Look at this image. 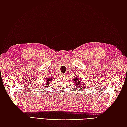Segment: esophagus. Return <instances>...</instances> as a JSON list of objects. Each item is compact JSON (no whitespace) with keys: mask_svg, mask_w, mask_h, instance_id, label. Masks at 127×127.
Returning <instances> with one entry per match:
<instances>
[{"mask_svg":"<svg viewBox=\"0 0 127 127\" xmlns=\"http://www.w3.org/2000/svg\"><path fill=\"white\" fill-rule=\"evenodd\" d=\"M66 74H61V76H60V77L61 78H65L66 77Z\"/></svg>","mask_w":127,"mask_h":127,"instance_id":"34e87169","label":"esophagus"}]
</instances>
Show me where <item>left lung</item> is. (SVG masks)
<instances>
[{"label":"left lung","instance_id":"left-lung-1","mask_svg":"<svg viewBox=\"0 0 127 127\" xmlns=\"http://www.w3.org/2000/svg\"><path fill=\"white\" fill-rule=\"evenodd\" d=\"M73 80H74V82L75 83V84H76V86H77V88H78V89H79V88L83 89V88H82V87L84 88H85V87H85V86H84L85 85V84H84H84L81 82V81H80V79H79V78H77V77L74 78V79H73Z\"/></svg>","mask_w":127,"mask_h":127}]
</instances>
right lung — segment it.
Instances as JSON below:
<instances>
[{"mask_svg": "<svg viewBox=\"0 0 127 127\" xmlns=\"http://www.w3.org/2000/svg\"><path fill=\"white\" fill-rule=\"evenodd\" d=\"M51 79H52L50 77H49V78H48L47 80H45V81H46V83H45V86H42L44 87H43V88H44V89H46V88H47V87H48L49 84V82H50V80H51Z\"/></svg>", "mask_w": 127, "mask_h": 127, "instance_id": "add662e5", "label": "right lung"}]
</instances>
